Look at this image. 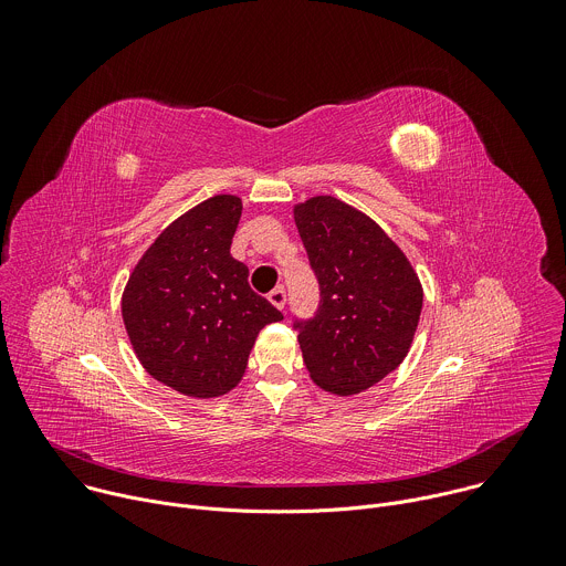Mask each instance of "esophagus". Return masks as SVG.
<instances>
[{"instance_id": "obj_1", "label": "esophagus", "mask_w": 566, "mask_h": 566, "mask_svg": "<svg viewBox=\"0 0 566 566\" xmlns=\"http://www.w3.org/2000/svg\"><path fill=\"white\" fill-rule=\"evenodd\" d=\"M269 300H271V304L275 306V308H284L286 306V291L282 289V286H277V289H273L271 293H269Z\"/></svg>"}]
</instances>
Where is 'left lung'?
Masks as SVG:
<instances>
[{"instance_id": "left-lung-1", "label": "left lung", "mask_w": 566, "mask_h": 566, "mask_svg": "<svg viewBox=\"0 0 566 566\" xmlns=\"http://www.w3.org/2000/svg\"><path fill=\"white\" fill-rule=\"evenodd\" d=\"M293 219L319 284L315 317L293 325L308 376L338 396L365 391L406 360L421 280L371 217L336 197L297 203Z\"/></svg>"}]
</instances>
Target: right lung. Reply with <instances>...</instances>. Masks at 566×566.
Instances as JSON below:
<instances>
[{"label":"right lung","instance_id":"right-lung-1","mask_svg":"<svg viewBox=\"0 0 566 566\" xmlns=\"http://www.w3.org/2000/svg\"><path fill=\"white\" fill-rule=\"evenodd\" d=\"M239 217L234 195L201 201L154 239L123 291L136 358L151 378L192 398L237 387L258 334L284 317L230 255Z\"/></svg>","mask_w":566,"mask_h":566}]
</instances>
